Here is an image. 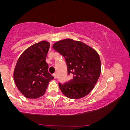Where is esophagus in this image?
Masks as SVG:
<instances>
[{
    "label": "esophagus",
    "mask_w": 130,
    "mask_h": 130,
    "mask_svg": "<svg viewBox=\"0 0 130 130\" xmlns=\"http://www.w3.org/2000/svg\"><path fill=\"white\" fill-rule=\"evenodd\" d=\"M53 76H54V77L55 79L57 78V73H54V74H53Z\"/></svg>",
    "instance_id": "obj_1"
}]
</instances>
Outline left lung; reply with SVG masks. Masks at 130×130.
I'll list each match as a JSON object with an SVG mask.
<instances>
[{
  "mask_svg": "<svg viewBox=\"0 0 130 130\" xmlns=\"http://www.w3.org/2000/svg\"><path fill=\"white\" fill-rule=\"evenodd\" d=\"M53 48L65 57L70 75L68 82L59 84L62 93L71 99L86 96L93 90L100 75L99 54L87 44L70 38L57 41Z\"/></svg>",
  "mask_w": 130,
  "mask_h": 130,
  "instance_id": "left-lung-1",
  "label": "left lung"
}]
</instances>
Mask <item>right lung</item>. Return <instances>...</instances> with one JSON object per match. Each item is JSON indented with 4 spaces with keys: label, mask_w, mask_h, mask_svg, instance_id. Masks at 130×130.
Returning <instances> with one entry per match:
<instances>
[{
    "label": "right lung",
    "mask_w": 130,
    "mask_h": 130,
    "mask_svg": "<svg viewBox=\"0 0 130 130\" xmlns=\"http://www.w3.org/2000/svg\"><path fill=\"white\" fill-rule=\"evenodd\" d=\"M50 47L41 41L27 48L19 56L13 73L18 90L25 97L35 99L45 93L49 82L54 77L48 72L46 58Z\"/></svg>",
    "instance_id": "right-lung-1"
}]
</instances>
